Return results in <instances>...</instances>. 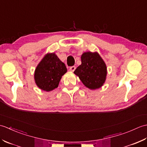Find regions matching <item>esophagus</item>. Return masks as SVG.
<instances>
[{"label":"esophagus","instance_id":"obj_1","mask_svg":"<svg viewBox=\"0 0 147 147\" xmlns=\"http://www.w3.org/2000/svg\"><path fill=\"white\" fill-rule=\"evenodd\" d=\"M75 69H76V66H74V65L69 67V71H71V72L74 71V70H75Z\"/></svg>","mask_w":147,"mask_h":147}]
</instances>
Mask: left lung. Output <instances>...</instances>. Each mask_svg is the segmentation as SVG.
<instances>
[{
	"mask_svg": "<svg viewBox=\"0 0 147 147\" xmlns=\"http://www.w3.org/2000/svg\"><path fill=\"white\" fill-rule=\"evenodd\" d=\"M82 64L74 73L79 77L83 85L91 90L103 86L107 76L105 63L97 52H84L81 57Z\"/></svg>",
	"mask_w": 147,
	"mask_h": 147,
	"instance_id": "8db88e82",
	"label": "left lung"
}]
</instances>
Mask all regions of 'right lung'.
<instances>
[{"label":"right lung","instance_id":"right-lung-1","mask_svg":"<svg viewBox=\"0 0 147 147\" xmlns=\"http://www.w3.org/2000/svg\"><path fill=\"white\" fill-rule=\"evenodd\" d=\"M67 72V68L55 53L45 55L37 65L35 71L36 85L46 92L57 88L62 76Z\"/></svg>","mask_w":147,"mask_h":147}]
</instances>
